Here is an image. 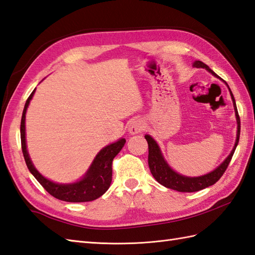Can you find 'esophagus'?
<instances>
[{
    "mask_svg": "<svg viewBox=\"0 0 255 255\" xmlns=\"http://www.w3.org/2000/svg\"><path fill=\"white\" fill-rule=\"evenodd\" d=\"M144 129V122L140 119H134L131 122H129L128 126V132L129 134H138L142 133Z\"/></svg>",
    "mask_w": 255,
    "mask_h": 255,
    "instance_id": "obj_1",
    "label": "esophagus"
}]
</instances>
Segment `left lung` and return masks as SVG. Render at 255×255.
Here are the masks:
<instances>
[{
  "label": "left lung",
  "mask_w": 255,
  "mask_h": 255,
  "mask_svg": "<svg viewBox=\"0 0 255 255\" xmlns=\"http://www.w3.org/2000/svg\"><path fill=\"white\" fill-rule=\"evenodd\" d=\"M194 67H202V69H205L209 73H212L214 76H217L216 73L209 69L205 63H203L202 61H195L193 63ZM229 88V86H228ZM229 92L231 95V99H233L234 103V108L236 112V118H237V123H238V129H237V139L234 146V149L231 150L230 155L226 158V159L220 163V165L215 169L214 171L209 172L207 174L201 175V177H185V175L179 174L170 168L168 165L167 161L163 158L159 146L155 142V139L152 138L149 135H145V138L148 143V166L150 169V172L152 177L156 179L161 185L166 186L168 189H172L179 192H196L207 188V186H211L215 184L217 181L222 178V175L227 169L231 158L234 156V152L236 150V147L239 143V136H240V118L238 110H237L235 97L231 90L229 88Z\"/></svg>",
  "instance_id": "left-lung-1"
}]
</instances>
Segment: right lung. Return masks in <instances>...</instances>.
I'll return each mask as SVG.
<instances>
[{
  "instance_id": "obj_1",
  "label": "right lung",
  "mask_w": 255,
  "mask_h": 255,
  "mask_svg": "<svg viewBox=\"0 0 255 255\" xmlns=\"http://www.w3.org/2000/svg\"><path fill=\"white\" fill-rule=\"evenodd\" d=\"M35 90L36 89H33V92L30 94V96L26 101L20 122L21 149L28 169H29V171L31 172L33 177L37 179L38 182L43 186L44 190H46L49 194L54 196L55 199L72 203L90 202L98 199V197L105 194L106 191L109 189L112 180L113 158H115L122 149V147L126 144V138H120L117 140L116 143H112L108 146L104 147V148L98 152L97 156H96L87 172L85 173L84 177L80 181H77V182L70 184H60L48 180L47 178H44L42 174L39 173L35 166L32 165L26 146V111L28 106H29L33 94H35Z\"/></svg>"
}]
</instances>
